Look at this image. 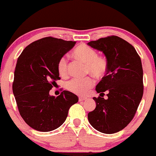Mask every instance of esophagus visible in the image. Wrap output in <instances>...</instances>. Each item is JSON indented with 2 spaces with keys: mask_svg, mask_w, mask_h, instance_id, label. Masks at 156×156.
<instances>
[{
  "mask_svg": "<svg viewBox=\"0 0 156 156\" xmlns=\"http://www.w3.org/2000/svg\"><path fill=\"white\" fill-rule=\"evenodd\" d=\"M86 99H87V98H86V97H80V98H79V101H83L86 100Z\"/></svg>",
  "mask_w": 156,
  "mask_h": 156,
  "instance_id": "1",
  "label": "esophagus"
}]
</instances>
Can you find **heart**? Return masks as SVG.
I'll return each instance as SVG.
<instances>
[{
	"label": "heart",
	"instance_id": "b5f03b06",
	"mask_svg": "<svg viewBox=\"0 0 156 156\" xmlns=\"http://www.w3.org/2000/svg\"><path fill=\"white\" fill-rule=\"evenodd\" d=\"M73 55L76 58L86 64V71L98 78L104 76L108 70V62L104 56L98 55L97 51L91 46L86 44L78 46L73 50ZM58 71L62 76H67L68 73V59L66 56H62L59 59L57 65ZM94 82L92 78L72 79L67 83V89L71 92L83 95L86 94L90 88L94 85Z\"/></svg>",
	"mask_w": 156,
	"mask_h": 156
}]
</instances>
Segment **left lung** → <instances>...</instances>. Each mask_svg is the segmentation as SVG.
<instances>
[{"label":"left lung","instance_id":"1","mask_svg":"<svg viewBox=\"0 0 156 156\" xmlns=\"http://www.w3.org/2000/svg\"><path fill=\"white\" fill-rule=\"evenodd\" d=\"M89 46L101 51L108 62L105 76L96 86V107L88 114L91 126L104 134H114L133 119L144 94L143 67L134 46L117 36L90 41ZM104 91L107 99L102 98Z\"/></svg>","mask_w":156,"mask_h":156}]
</instances>
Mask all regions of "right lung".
<instances>
[{
	"label": "right lung",
	"mask_w": 156,
	"mask_h": 156,
	"mask_svg": "<svg viewBox=\"0 0 156 156\" xmlns=\"http://www.w3.org/2000/svg\"><path fill=\"white\" fill-rule=\"evenodd\" d=\"M75 43L47 37L26 46L18 58L12 92L21 116L37 131L47 132L60 127L70 107L78 102L77 96L69 91L56 98L49 94L60 80L58 62Z\"/></svg>",
	"instance_id": "1"
}]
</instances>
